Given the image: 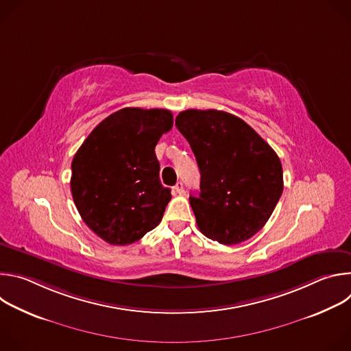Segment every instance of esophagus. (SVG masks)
Masks as SVG:
<instances>
[{"instance_id":"obj_1","label":"esophagus","mask_w":351,"mask_h":351,"mask_svg":"<svg viewBox=\"0 0 351 351\" xmlns=\"http://www.w3.org/2000/svg\"><path fill=\"white\" fill-rule=\"evenodd\" d=\"M173 189H175V191H176V193L182 194V193H183V183H182V182H178V183L175 184V187H173Z\"/></svg>"}]
</instances>
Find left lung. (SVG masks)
Instances as JSON below:
<instances>
[{"instance_id":"8db88e82","label":"left lung","mask_w":351,"mask_h":351,"mask_svg":"<svg viewBox=\"0 0 351 351\" xmlns=\"http://www.w3.org/2000/svg\"><path fill=\"white\" fill-rule=\"evenodd\" d=\"M202 173L190 195L197 226L221 244L245 241L263 229L283 191L272 147L243 119L217 110H186L175 121Z\"/></svg>"}]
</instances>
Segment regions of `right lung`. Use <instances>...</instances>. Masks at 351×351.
<instances>
[{
	"label": "right lung",
	"instance_id": "1",
	"mask_svg": "<svg viewBox=\"0 0 351 351\" xmlns=\"http://www.w3.org/2000/svg\"><path fill=\"white\" fill-rule=\"evenodd\" d=\"M172 125L168 110L122 108L99 122L75 154V206L107 243L132 244L161 222L172 195L160 182L156 145Z\"/></svg>",
	"mask_w": 351,
	"mask_h": 351
}]
</instances>
